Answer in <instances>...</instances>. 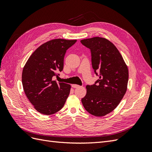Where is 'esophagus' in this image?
Here are the masks:
<instances>
[{"label": "esophagus", "mask_w": 152, "mask_h": 152, "mask_svg": "<svg viewBox=\"0 0 152 152\" xmlns=\"http://www.w3.org/2000/svg\"><path fill=\"white\" fill-rule=\"evenodd\" d=\"M72 87H73V88H77V87H79L80 86L77 85V84H72Z\"/></svg>", "instance_id": "34e87169"}]
</instances>
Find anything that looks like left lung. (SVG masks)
I'll return each mask as SVG.
<instances>
[{
  "label": "left lung",
  "instance_id": "8db88e82",
  "mask_svg": "<svg viewBox=\"0 0 152 152\" xmlns=\"http://www.w3.org/2000/svg\"><path fill=\"white\" fill-rule=\"evenodd\" d=\"M80 42L91 49L93 70L100 73L97 85L86 86L82 103L91 115L103 117L115 109L125 95L128 67L115 45L107 39L96 37Z\"/></svg>",
  "mask_w": 152,
  "mask_h": 152
}]
</instances>
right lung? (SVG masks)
I'll return each instance as SVG.
<instances>
[{"label": "right lung", "mask_w": 152, "mask_h": 152, "mask_svg": "<svg viewBox=\"0 0 152 152\" xmlns=\"http://www.w3.org/2000/svg\"><path fill=\"white\" fill-rule=\"evenodd\" d=\"M77 40L56 39L44 43L31 54L23 69L22 84L34 108L45 115L59 111L70 94V84L57 82L54 76L63 69L66 50Z\"/></svg>", "instance_id": "1"}]
</instances>
